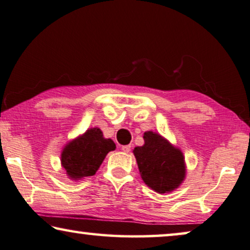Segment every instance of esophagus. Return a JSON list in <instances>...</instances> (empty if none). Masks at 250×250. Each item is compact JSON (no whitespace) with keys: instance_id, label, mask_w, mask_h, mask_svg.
Instances as JSON below:
<instances>
[{"instance_id":"obj_1","label":"esophagus","mask_w":250,"mask_h":250,"mask_svg":"<svg viewBox=\"0 0 250 250\" xmlns=\"http://www.w3.org/2000/svg\"><path fill=\"white\" fill-rule=\"evenodd\" d=\"M122 150L126 152V153H128L129 151H131V146H122Z\"/></svg>"}]
</instances>
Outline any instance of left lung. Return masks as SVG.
<instances>
[{
    "mask_svg": "<svg viewBox=\"0 0 250 250\" xmlns=\"http://www.w3.org/2000/svg\"><path fill=\"white\" fill-rule=\"evenodd\" d=\"M143 139L133 151L143 182L160 194L175 190L186 175L183 152L158 133L146 132Z\"/></svg>",
    "mask_w": 250,
    "mask_h": 250,
    "instance_id": "left-lung-1",
    "label": "left lung"
}]
</instances>
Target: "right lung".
Masks as SVG:
<instances>
[{
  "label": "right lung",
  "instance_id": "1",
  "mask_svg": "<svg viewBox=\"0 0 250 250\" xmlns=\"http://www.w3.org/2000/svg\"><path fill=\"white\" fill-rule=\"evenodd\" d=\"M115 149L114 141L104 139L100 128H90L65 146L61 162L71 179L80 180L95 175L108 152Z\"/></svg>",
  "mask_w": 250,
  "mask_h": 250
}]
</instances>
